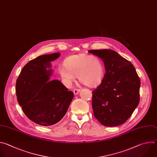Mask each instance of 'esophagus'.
Instances as JSON below:
<instances>
[{
    "label": "esophagus",
    "instance_id": "34e87169",
    "mask_svg": "<svg viewBox=\"0 0 157 157\" xmlns=\"http://www.w3.org/2000/svg\"><path fill=\"white\" fill-rule=\"evenodd\" d=\"M80 91V89H74V91H73V92H74V95H77V94L79 93Z\"/></svg>",
    "mask_w": 157,
    "mask_h": 157
}]
</instances>
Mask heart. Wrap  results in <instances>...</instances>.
Listing matches in <instances>:
<instances>
[{
  "label": "heart",
  "instance_id": "b5f03b06",
  "mask_svg": "<svg viewBox=\"0 0 157 157\" xmlns=\"http://www.w3.org/2000/svg\"><path fill=\"white\" fill-rule=\"evenodd\" d=\"M64 67H60L59 72L62 79L69 86L75 81V75L88 86H97L104 78L103 63L96 56L85 53L70 56L64 60Z\"/></svg>",
  "mask_w": 157,
  "mask_h": 157
}]
</instances>
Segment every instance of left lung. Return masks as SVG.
Masks as SVG:
<instances>
[{"mask_svg": "<svg viewBox=\"0 0 157 157\" xmlns=\"http://www.w3.org/2000/svg\"><path fill=\"white\" fill-rule=\"evenodd\" d=\"M104 62L106 73L101 84L92 91L93 114L105 126L124 124L140 100V80L131 62L110 49L90 50Z\"/></svg>", "mask_w": 157, "mask_h": 157, "instance_id": "1", "label": "left lung"}]
</instances>
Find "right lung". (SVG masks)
<instances>
[{
  "instance_id": "right-lung-1",
  "label": "right lung",
  "mask_w": 157,
  "mask_h": 157,
  "mask_svg": "<svg viewBox=\"0 0 157 157\" xmlns=\"http://www.w3.org/2000/svg\"><path fill=\"white\" fill-rule=\"evenodd\" d=\"M60 53L40 56L29 61L16 82L17 100L28 119L49 126L57 123L67 113L74 93L59 80H50L51 61Z\"/></svg>"
}]
</instances>
